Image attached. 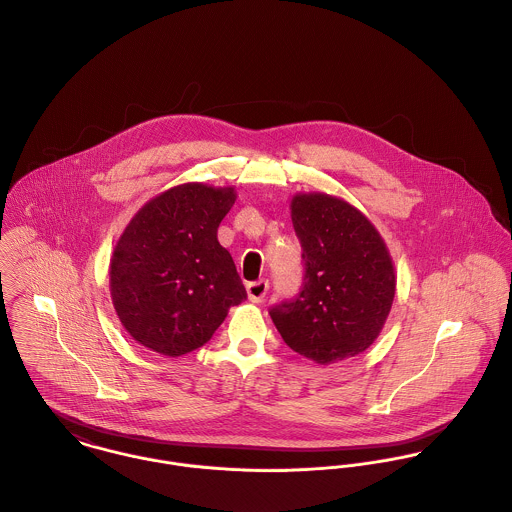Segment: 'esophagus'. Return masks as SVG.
<instances>
[{"mask_svg": "<svg viewBox=\"0 0 512 512\" xmlns=\"http://www.w3.org/2000/svg\"><path fill=\"white\" fill-rule=\"evenodd\" d=\"M268 288H270L268 280L250 282V284L246 286V292H248V300H250V302H254V304H260V302L266 298V294H268Z\"/></svg>", "mask_w": 512, "mask_h": 512, "instance_id": "34e87169", "label": "esophagus"}]
</instances>
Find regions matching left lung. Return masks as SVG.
Wrapping results in <instances>:
<instances>
[{
    "label": "left lung",
    "mask_w": 512,
    "mask_h": 512,
    "mask_svg": "<svg viewBox=\"0 0 512 512\" xmlns=\"http://www.w3.org/2000/svg\"><path fill=\"white\" fill-rule=\"evenodd\" d=\"M290 212L304 286L270 316L294 351L320 365L338 363L381 334L395 298L393 260L371 220L343 198L298 192Z\"/></svg>",
    "instance_id": "1"
}]
</instances>
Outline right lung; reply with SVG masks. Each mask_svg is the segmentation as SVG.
I'll return each instance as SVG.
<instances>
[{
	"label": "right lung",
	"instance_id": "1",
	"mask_svg": "<svg viewBox=\"0 0 512 512\" xmlns=\"http://www.w3.org/2000/svg\"><path fill=\"white\" fill-rule=\"evenodd\" d=\"M234 186L184 182L151 198L127 224L111 256L115 312L137 343L167 357L202 347L228 310L246 300L218 226Z\"/></svg>",
	"mask_w": 512,
	"mask_h": 512
}]
</instances>
